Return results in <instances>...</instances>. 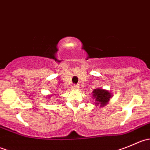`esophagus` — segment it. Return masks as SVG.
Wrapping results in <instances>:
<instances>
[{"mask_svg":"<svg viewBox=\"0 0 150 150\" xmlns=\"http://www.w3.org/2000/svg\"><path fill=\"white\" fill-rule=\"evenodd\" d=\"M78 87H79V86H78V85H73V86H72V88H73L74 89L78 88Z\"/></svg>","mask_w":150,"mask_h":150,"instance_id":"esophagus-1","label":"esophagus"}]
</instances>
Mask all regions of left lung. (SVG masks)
Instances as JSON below:
<instances>
[{
    "mask_svg": "<svg viewBox=\"0 0 150 150\" xmlns=\"http://www.w3.org/2000/svg\"><path fill=\"white\" fill-rule=\"evenodd\" d=\"M92 93H93V96L96 99V104L100 105V107H103V106L106 105L111 97V93L108 91L104 90V89H94V91Z\"/></svg>",
    "mask_w": 150,
    "mask_h": 150,
    "instance_id": "8db88e82",
    "label": "left lung"
}]
</instances>
